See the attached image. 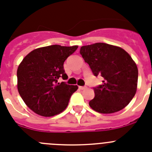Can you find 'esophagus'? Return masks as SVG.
<instances>
[{"label": "esophagus", "mask_w": 152, "mask_h": 152, "mask_svg": "<svg viewBox=\"0 0 152 152\" xmlns=\"http://www.w3.org/2000/svg\"><path fill=\"white\" fill-rule=\"evenodd\" d=\"M79 89L83 90V89H86V86H79Z\"/></svg>", "instance_id": "esophagus-1"}]
</instances>
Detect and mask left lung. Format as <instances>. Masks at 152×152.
<instances>
[{"label":"left lung","instance_id":"8db88e82","mask_svg":"<svg viewBox=\"0 0 152 152\" xmlns=\"http://www.w3.org/2000/svg\"><path fill=\"white\" fill-rule=\"evenodd\" d=\"M93 74L104 78L102 85L94 88L91 109L101 113L120 111L128 105L137 90L138 68L123 48L105 43H95L80 48Z\"/></svg>","mask_w":152,"mask_h":152}]
</instances>
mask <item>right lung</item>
<instances>
[{"label":"right lung","instance_id":"right-lung-1","mask_svg":"<svg viewBox=\"0 0 152 152\" xmlns=\"http://www.w3.org/2000/svg\"><path fill=\"white\" fill-rule=\"evenodd\" d=\"M77 45L66 47L58 45L32 50L17 69V88L23 102L35 113L52 117L64 111L77 86L57 83L67 75L64 63L76 51Z\"/></svg>","mask_w":152,"mask_h":152}]
</instances>
